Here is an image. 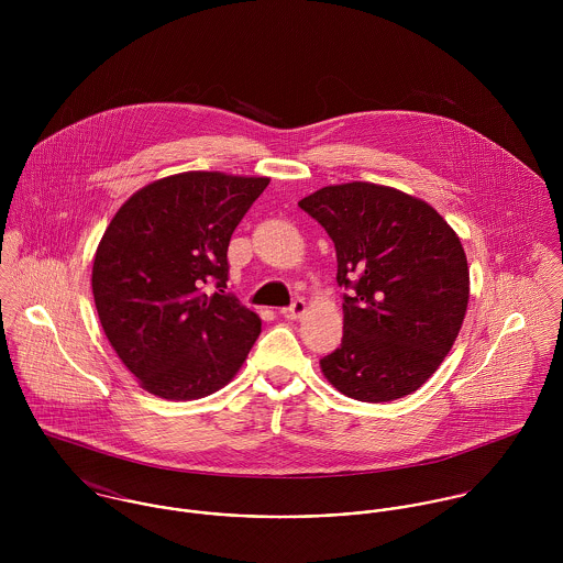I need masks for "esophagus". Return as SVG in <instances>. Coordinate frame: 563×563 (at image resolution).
<instances>
[{
    "label": "esophagus",
    "instance_id": "esophagus-1",
    "mask_svg": "<svg viewBox=\"0 0 563 563\" xmlns=\"http://www.w3.org/2000/svg\"><path fill=\"white\" fill-rule=\"evenodd\" d=\"M306 310H308L306 301H303V299H297L290 308H284L282 314H284V319H288V321H297V319H301V317L306 314Z\"/></svg>",
    "mask_w": 563,
    "mask_h": 563
}]
</instances>
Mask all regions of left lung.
Here are the masks:
<instances>
[{"label":"left lung","mask_w":563,"mask_h":563,"mask_svg":"<svg viewBox=\"0 0 563 563\" xmlns=\"http://www.w3.org/2000/svg\"><path fill=\"white\" fill-rule=\"evenodd\" d=\"M335 244L342 344L321 360L342 395L388 402L416 393L451 351L471 297L460 236L427 201L349 181L299 201Z\"/></svg>","instance_id":"1"}]
</instances>
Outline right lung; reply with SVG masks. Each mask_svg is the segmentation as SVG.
Here are the masks:
<instances>
[{
    "mask_svg": "<svg viewBox=\"0 0 563 563\" xmlns=\"http://www.w3.org/2000/svg\"><path fill=\"white\" fill-rule=\"evenodd\" d=\"M268 181L219 170L168 175L136 190L106 228L92 262L95 308L147 393L192 401L241 371L262 321L225 292L228 246Z\"/></svg>",
    "mask_w": 563,
    "mask_h": 563,
    "instance_id": "1",
    "label": "right lung"
}]
</instances>
